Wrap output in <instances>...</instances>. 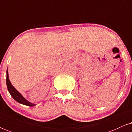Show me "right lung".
Wrapping results in <instances>:
<instances>
[{"instance_id": "right-lung-1", "label": "right lung", "mask_w": 132, "mask_h": 132, "mask_svg": "<svg viewBox=\"0 0 132 132\" xmlns=\"http://www.w3.org/2000/svg\"><path fill=\"white\" fill-rule=\"evenodd\" d=\"M6 85L7 88H8V92L10 93L11 96H12L13 99L15 101H16L17 102L23 104V105L29 106H34L36 105V104L32 103L28 101H27L15 88L13 86L10 82V79H9V75H8V69L6 70Z\"/></svg>"}]
</instances>
